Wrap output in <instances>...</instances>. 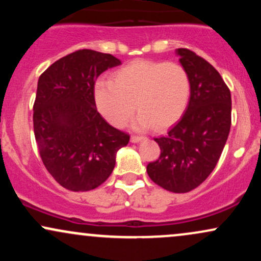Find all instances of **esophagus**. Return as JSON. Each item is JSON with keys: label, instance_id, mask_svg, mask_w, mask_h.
Wrapping results in <instances>:
<instances>
[{"label": "esophagus", "instance_id": "obj_1", "mask_svg": "<svg viewBox=\"0 0 261 261\" xmlns=\"http://www.w3.org/2000/svg\"><path fill=\"white\" fill-rule=\"evenodd\" d=\"M142 140H143L142 136H137V135H133V136H131V142H134V143L140 142V141H142Z\"/></svg>", "mask_w": 261, "mask_h": 261}]
</instances>
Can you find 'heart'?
Returning <instances> with one entry per match:
<instances>
[{
    "label": "heart",
    "mask_w": 261,
    "mask_h": 261,
    "mask_svg": "<svg viewBox=\"0 0 261 261\" xmlns=\"http://www.w3.org/2000/svg\"><path fill=\"white\" fill-rule=\"evenodd\" d=\"M93 95L99 113L113 126H124L136 108L140 114L135 127L166 128L187 109L190 80L176 62L137 60L115 71L112 81L98 80Z\"/></svg>",
    "instance_id": "heart-1"
}]
</instances>
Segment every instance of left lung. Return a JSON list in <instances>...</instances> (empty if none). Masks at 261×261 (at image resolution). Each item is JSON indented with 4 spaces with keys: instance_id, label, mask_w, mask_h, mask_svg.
<instances>
[{
    "instance_id": "1",
    "label": "left lung",
    "mask_w": 261,
    "mask_h": 261,
    "mask_svg": "<svg viewBox=\"0 0 261 261\" xmlns=\"http://www.w3.org/2000/svg\"><path fill=\"white\" fill-rule=\"evenodd\" d=\"M176 54L189 74L190 99L180 120L154 139L161 154L147 164V173L161 188L180 194L199 187L216 167L229 135L232 99L210 62L189 49Z\"/></svg>"
}]
</instances>
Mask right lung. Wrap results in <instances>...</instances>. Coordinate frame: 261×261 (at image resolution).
<instances>
[{
	"label": "right lung",
	"mask_w": 261,
	"mask_h": 261,
	"mask_svg": "<svg viewBox=\"0 0 261 261\" xmlns=\"http://www.w3.org/2000/svg\"><path fill=\"white\" fill-rule=\"evenodd\" d=\"M121 64L110 54L83 49L47 67L38 81L34 135L45 168L71 191L98 188L112 174L116 152L130 135L113 127L95 107V80Z\"/></svg>",
	"instance_id": "1"
}]
</instances>
